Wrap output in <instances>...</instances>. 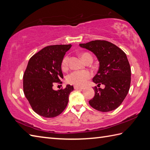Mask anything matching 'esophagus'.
<instances>
[{"mask_svg":"<svg viewBox=\"0 0 150 150\" xmlns=\"http://www.w3.org/2000/svg\"><path fill=\"white\" fill-rule=\"evenodd\" d=\"M74 89L75 90H81L83 89L82 87H79V86H74Z\"/></svg>","mask_w":150,"mask_h":150,"instance_id":"1","label":"esophagus"}]
</instances>
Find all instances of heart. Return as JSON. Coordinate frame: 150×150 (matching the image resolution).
<instances>
[{"instance_id":"heart-1","label":"heart","mask_w":150,"mask_h":150,"mask_svg":"<svg viewBox=\"0 0 150 150\" xmlns=\"http://www.w3.org/2000/svg\"><path fill=\"white\" fill-rule=\"evenodd\" d=\"M81 58L84 62L88 59H92V57L88 53H82L81 54ZM69 57L66 55L62 59L61 62V68L62 69H66L68 67ZM91 73L88 70H81V71H73L67 75L66 81L69 84H73L77 86H83L87 83L88 81L91 77Z\"/></svg>"}]
</instances>
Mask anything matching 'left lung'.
Here are the masks:
<instances>
[{"label":"left lung","instance_id":"obj_1","mask_svg":"<svg viewBox=\"0 0 150 150\" xmlns=\"http://www.w3.org/2000/svg\"><path fill=\"white\" fill-rule=\"evenodd\" d=\"M79 46L96 55L99 68L93 81L105 86L104 89L93 88L95 96L89 104L102 112L115 110L126 97L131 83V68L126 53L106 40H92Z\"/></svg>","mask_w":150,"mask_h":150}]
</instances>
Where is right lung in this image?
I'll return each instance as SVG.
<instances>
[{
    "instance_id": "add662e5",
    "label": "right lung",
    "mask_w": 150,
    "mask_h": 150,
    "mask_svg": "<svg viewBox=\"0 0 150 150\" xmlns=\"http://www.w3.org/2000/svg\"><path fill=\"white\" fill-rule=\"evenodd\" d=\"M71 47V44L46 46L28 62L23 75L24 93L33 110L40 116H58L68 105L73 86L68 84L58 91L54 90L53 86L62 84L61 62Z\"/></svg>"
}]
</instances>
